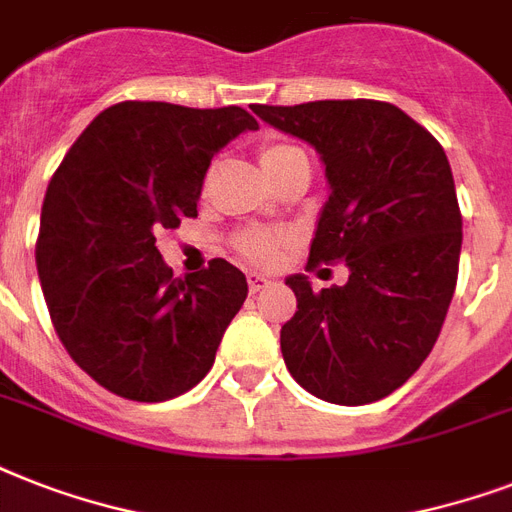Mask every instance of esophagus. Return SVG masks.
Segmentation results:
<instances>
[{"label":"esophagus","mask_w":512,"mask_h":512,"mask_svg":"<svg viewBox=\"0 0 512 512\" xmlns=\"http://www.w3.org/2000/svg\"><path fill=\"white\" fill-rule=\"evenodd\" d=\"M247 281H249V292H252V295H257L260 289L271 287V279H268V276H263V273H257V271L249 273Z\"/></svg>","instance_id":"obj_1"}]
</instances>
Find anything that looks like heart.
Instances as JSON below:
<instances>
[{
  "instance_id": "1",
  "label": "heart",
  "mask_w": 512,
  "mask_h": 512,
  "mask_svg": "<svg viewBox=\"0 0 512 512\" xmlns=\"http://www.w3.org/2000/svg\"><path fill=\"white\" fill-rule=\"evenodd\" d=\"M292 151H297V148H292V146H265L263 151H260V164H263V170L268 167V164L279 162L281 156L292 154ZM284 244H287V239H284V236H279V233H273V231H249L239 239L241 255H247L252 263H260V265L276 263V260H279V255H281V249H284Z\"/></svg>"
}]
</instances>
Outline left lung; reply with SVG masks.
Instances as JSON below:
<instances>
[{"instance_id":"obj_1","label":"left lung","mask_w":512,"mask_h":512,"mask_svg":"<svg viewBox=\"0 0 512 512\" xmlns=\"http://www.w3.org/2000/svg\"><path fill=\"white\" fill-rule=\"evenodd\" d=\"M316 148L329 183L308 263H345L342 287L287 276L281 327L289 374L321 401L361 406L401 388L428 358L457 287L462 215L444 148L380 100L255 106Z\"/></svg>"}]
</instances>
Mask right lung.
<instances>
[{
  "instance_id": "1",
  "label": "right lung",
  "mask_w": 512,
  "mask_h": 512,
  "mask_svg": "<svg viewBox=\"0 0 512 512\" xmlns=\"http://www.w3.org/2000/svg\"><path fill=\"white\" fill-rule=\"evenodd\" d=\"M257 130L239 106L124 100L76 138L42 204L36 271L68 356L130 401H167L215 364L247 300L228 260L172 279L156 236L196 217L212 156Z\"/></svg>"
}]
</instances>
